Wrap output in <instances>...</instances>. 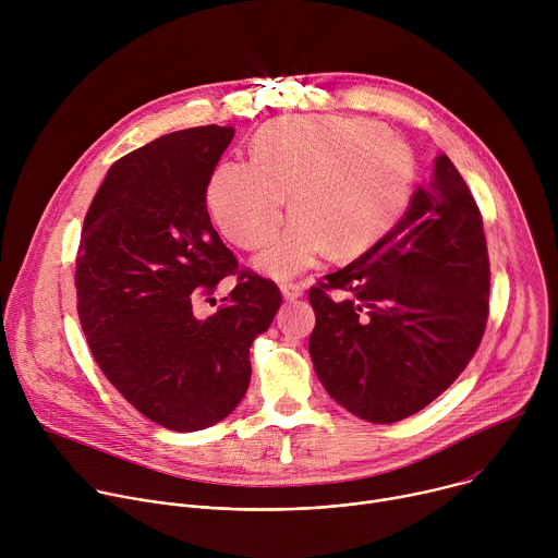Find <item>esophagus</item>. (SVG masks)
<instances>
[{
  "label": "esophagus",
  "mask_w": 558,
  "mask_h": 558,
  "mask_svg": "<svg viewBox=\"0 0 558 558\" xmlns=\"http://www.w3.org/2000/svg\"><path fill=\"white\" fill-rule=\"evenodd\" d=\"M280 291H282L284 300L293 302V300H298L304 293V287L298 284V282H284V284H280Z\"/></svg>",
  "instance_id": "34e87169"
}]
</instances>
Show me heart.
<instances>
[{
    "label": "heart",
    "mask_w": 558,
    "mask_h": 558,
    "mask_svg": "<svg viewBox=\"0 0 558 558\" xmlns=\"http://www.w3.org/2000/svg\"><path fill=\"white\" fill-rule=\"evenodd\" d=\"M254 161L214 168L205 203L218 231L256 250L284 209L293 216L254 258V267L287 280L320 258H355L373 250L407 216L417 179L411 145L357 117H284L252 141Z\"/></svg>",
    "instance_id": "heart-1"
}]
</instances>
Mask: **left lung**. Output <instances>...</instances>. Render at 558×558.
Listing matches in <instances>:
<instances>
[{
	"label": "left lung",
	"instance_id": "obj_1",
	"mask_svg": "<svg viewBox=\"0 0 558 558\" xmlns=\"http://www.w3.org/2000/svg\"><path fill=\"white\" fill-rule=\"evenodd\" d=\"M484 220L446 154L381 243L311 287L317 379L349 413L392 424L461 375L488 323Z\"/></svg>",
	"mask_w": 558,
	"mask_h": 558
}]
</instances>
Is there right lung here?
<instances>
[{"label": "right lung", "mask_w": 558, "mask_h": 558, "mask_svg": "<svg viewBox=\"0 0 558 558\" xmlns=\"http://www.w3.org/2000/svg\"><path fill=\"white\" fill-rule=\"evenodd\" d=\"M231 138L229 125L190 128L119 158L76 256V311L99 368L141 415L177 433L241 404L250 347L282 302L271 280L238 267L207 214V181ZM225 275L236 287L198 322L191 304Z\"/></svg>", "instance_id": "right-lung-1"}]
</instances>
